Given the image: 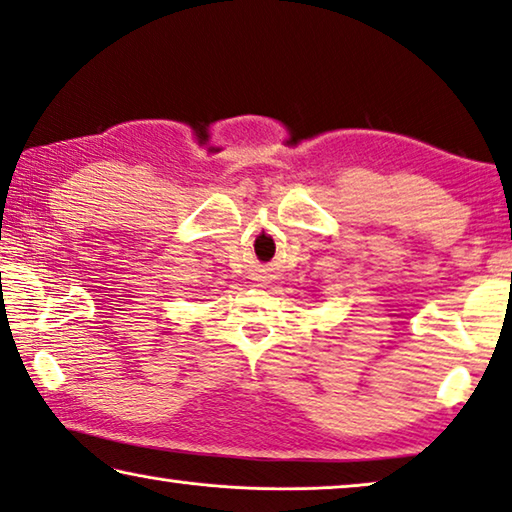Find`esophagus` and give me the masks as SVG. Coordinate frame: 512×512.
I'll list each match as a JSON object with an SVG mask.
<instances>
[{"label":"esophagus","mask_w":512,"mask_h":512,"mask_svg":"<svg viewBox=\"0 0 512 512\" xmlns=\"http://www.w3.org/2000/svg\"><path fill=\"white\" fill-rule=\"evenodd\" d=\"M257 282H259V285H264V278H257Z\"/></svg>","instance_id":"1"}]
</instances>
